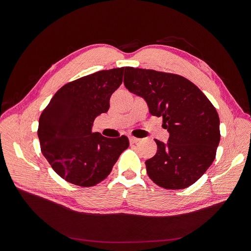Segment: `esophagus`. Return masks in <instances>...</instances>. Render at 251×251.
<instances>
[{
	"instance_id": "1",
	"label": "esophagus",
	"mask_w": 251,
	"mask_h": 251,
	"mask_svg": "<svg viewBox=\"0 0 251 251\" xmlns=\"http://www.w3.org/2000/svg\"><path fill=\"white\" fill-rule=\"evenodd\" d=\"M129 140H130V142H131V143H137V142H139V141H140V139H139V138L134 137V136H129Z\"/></svg>"
}]
</instances>
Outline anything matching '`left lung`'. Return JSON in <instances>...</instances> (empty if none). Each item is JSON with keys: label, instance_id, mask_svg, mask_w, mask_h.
<instances>
[{"label": "left lung", "instance_id": "obj_1", "mask_svg": "<svg viewBox=\"0 0 251 251\" xmlns=\"http://www.w3.org/2000/svg\"><path fill=\"white\" fill-rule=\"evenodd\" d=\"M124 85L163 117L168 143L154 139L157 151L146 161L149 177L165 189L187 188L213 164L219 146L220 119L203 92L181 75L125 67Z\"/></svg>", "mask_w": 251, "mask_h": 251}]
</instances>
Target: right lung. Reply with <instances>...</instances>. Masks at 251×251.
Segmentation results:
<instances>
[{
    "mask_svg": "<svg viewBox=\"0 0 251 251\" xmlns=\"http://www.w3.org/2000/svg\"><path fill=\"white\" fill-rule=\"evenodd\" d=\"M125 67L101 70L62 86L39 117L41 151L64 180L95 186L109 176L128 137L108 138L92 132L95 119L108 112L113 92L121 85Z\"/></svg>",
    "mask_w": 251,
    "mask_h": 251,
    "instance_id": "add662e5",
    "label": "right lung"
}]
</instances>
